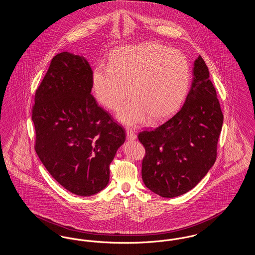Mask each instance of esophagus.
<instances>
[{
	"label": "esophagus",
	"instance_id": "esophagus-1",
	"mask_svg": "<svg viewBox=\"0 0 255 255\" xmlns=\"http://www.w3.org/2000/svg\"><path fill=\"white\" fill-rule=\"evenodd\" d=\"M126 135H127L128 140H134L136 138L135 133H133V131L132 130H126Z\"/></svg>",
	"mask_w": 255,
	"mask_h": 255
}]
</instances>
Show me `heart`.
<instances>
[{"label": "heart", "instance_id": "1", "mask_svg": "<svg viewBox=\"0 0 255 255\" xmlns=\"http://www.w3.org/2000/svg\"><path fill=\"white\" fill-rule=\"evenodd\" d=\"M190 81L189 66L181 52L147 42L115 50L109 68L97 66L92 86L97 101L117 111L129 96L133 99L118 113L125 125L155 123L174 114L185 98Z\"/></svg>", "mask_w": 255, "mask_h": 255}]
</instances>
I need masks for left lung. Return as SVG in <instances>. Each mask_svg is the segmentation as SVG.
<instances>
[{
	"mask_svg": "<svg viewBox=\"0 0 255 255\" xmlns=\"http://www.w3.org/2000/svg\"><path fill=\"white\" fill-rule=\"evenodd\" d=\"M182 108L155 129L138 133L145 147L141 176L146 187L163 198L194 188L213 166L224 116L209 71L199 55Z\"/></svg>",
	"mask_w": 255,
	"mask_h": 255,
	"instance_id": "obj_1",
	"label": "left lung"
}]
</instances>
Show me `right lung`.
Masks as SVG:
<instances>
[{
    "label": "right lung",
    "instance_id": "right-lung-1",
    "mask_svg": "<svg viewBox=\"0 0 255 255\" xmlns=\"http://www.w3.org/2000/svg\"><path fill=\"white\" fill-rule=\"evenodd\" d=\"M92 73L85 57L56 54L32 110L40 160L63 187L84 197L107 186L110 163L126 133L91 95Z\"/></svg>",
    "mask_w": 255,
    "mask_h": 255
}]
</instances>
